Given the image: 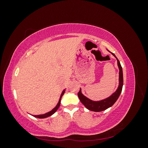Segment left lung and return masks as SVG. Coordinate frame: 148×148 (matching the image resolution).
<instances>
[{
	"label": "left lung",
	"instance_id": "left-lung-1",
	"mask_svg": "<svg viewBox=\"0 0 148 148\" xmlns=\"http://www.w3.org/2000/svg\"><path fill=\"white\" fill-rule=\"evenodd\" d=\"M108 51L110 52L109 51ZM112 54L116 58V59L117 60V65L119 69V86L117 89V90H116L112 95H111L109 97L106 98L104 99H102L97 101H92L90 99H89V98H88L84 95H83V93L82 92V89L80 88V90L78 93V96L82 104L85 106L86 108H87L89 110H91L93 112H101L109 108L111 106H112L114 104V103L117 101L121 92H122L123 84L122 68L117 57H116L115 55L113 53H112Z\"/></svg>",
	"mask_w": 148,
	"mask_h": 148
}]
</instances>
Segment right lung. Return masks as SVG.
<instances>
[{
  "label": "right lung",
  "mask_w": 148,
  "mask_h": 148,
  "mask_svg": "<svg viewBox=\"0 0 148 148\" xmlns=\"http://www.w3.org/2000/svg\"><path fill=\"white\" fill-rule=\"evenodd\" d=\"M65 90L66 89H64L63 91L61 93V95H60V99H59V102L57 103V104L56 105V106L53 108L52 110L44 114H41V115H33V117H36V118H39V119H44V118H47L48 117H50V116H51L52 115H53V114H54L56 112L57 110V109L59 108L60 107V101H61V99H62V97L63 96V95H64V93L65 92Z\"/></svg>",
  "instance_id": "1"
}]
</instances>
